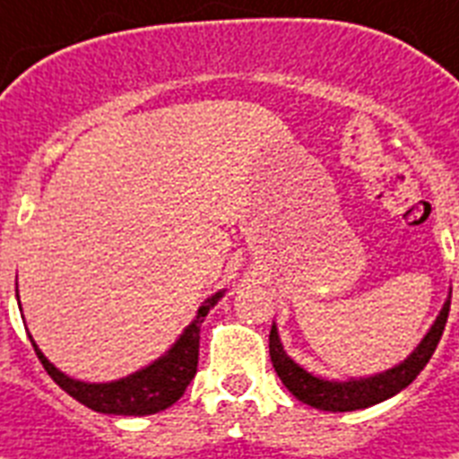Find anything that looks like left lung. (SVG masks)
Returning a JSON list of instances; mask_svg holds the SVG:
<instances>
[{"label":"left lung","mask_w":459,"mask_h":459,"mask_svg":"<svg viewBox=\"0 0 459 459\" xmlns=\"http://www.w3.org/2000/svg\"><path fill=\"white\" fill-rule=\"evenodd\" d=\"M448 312L450 295L448 300L443 302L441 312L434 319V324H431L425 338L420 340L418 347L403 361L392 366V368L382 370V373L366 375V377L328 380V377L312 375L286 354L281 338H279V331H276V324H272L270 331V357L272 363H274L279 380L286 385V389L293 394L295 399L307 403V406L331 412L361 411V408H370L375 403L392 399L394 394L406 389L418 377L420 370L429 363L431 354L437 350L438 340L443 335V328H446V321H448Z\"/></svg>","instance_id":"8db88e82"}]
</instances>
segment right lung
Listing matches in <instances>:
<instances>
[{
    "label": "right lung",
    "instance_id": "1",
    "mask_svg": "<svg viewBox=\"0 0 459 459\" xmlns=\"http://www.w3.org/2000/svg\"><path fill=\"white\" fill-rule=\"evenodd\" d=\"M222 295H225V289L208 295L202 307L196 309L195 319L185 325V331L178 335L176 342L170 344L169 351H164L152 363H147L145 368L112 382L74 380L60 368H56L44 357V351L37 347L32 335L30 333L28 335L44 370L51 375L60 389L70 394L72 399H77L91 411L105 412V415H154V412L173 406L195 377L196 363H199V331H202L206 314L218 305Z\"/></svg>",
    "mask_w": 459,
    "mask_h": 459
}]
</instances>
